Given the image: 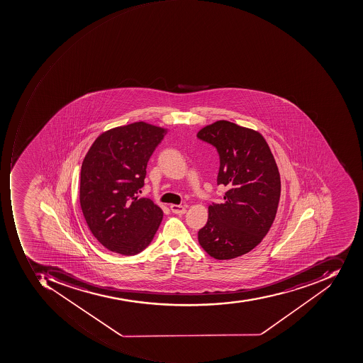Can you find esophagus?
I'll use <instances>...</instances> for the list:
<instances>
[{
	"instance_id": "obj_1",
	"label": "esophagus",
	"mask_w": 363,
	"mask_h": 363,
	"mask_svg": "<svg viewBox=\"0 0 363 363\" xmlns=\"http://www.w3.org/2000/svg\"><path fill=\"white\" fill-rule=\"evenodd\" d=\"M170 208L171 211H172L174 214H179V216H183V214L186 213V208H185V206H182V205L172 204Z\"/></svg>"
}]
</instances>
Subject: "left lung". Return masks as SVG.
I'll list each match as a JSON object with an SVG mask.
<instances>
[{"mask_svg": "<svg viewBox=\"0 0 363 363\" xmlns=\"http://www.w3.org/2000/svg\"><path fill=\"white\" fill-rule=\"evenodd\" d=\"M198 138L220 155L218 184L228 189L222 203L208 206L199 242L216 259L247 254L265 238L280 198L277 164L263 135L228 121L205 125Z\"/></svg>", "mask_w": 363, "mask_h": 363, "instance_id": "left-lung-1", "label": "left lung"}]
</instances>
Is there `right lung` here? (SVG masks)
<instances>
[{"label": "right lung", "instance_id": "right-lung-1", "mask_svg": "<svg viewBox=\"0 0 363 363\" xmlns=\"http://www.w3.org/2000/svg\"><path fill=\"white\" fill-rule=\"evenodd\" d=\"M167 131L143 121L113 128L94 141L84 159L80 208L90 232L111 252L135 255L158 230L162 210L138 193L147 161Z\"/></svg>", "mask_w": 363, "mask_h": 363}]
</instances>
